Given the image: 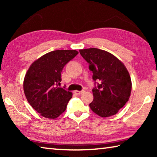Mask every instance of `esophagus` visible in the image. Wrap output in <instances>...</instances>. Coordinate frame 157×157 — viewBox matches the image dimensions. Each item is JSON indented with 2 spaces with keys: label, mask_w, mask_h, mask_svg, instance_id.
<instances>
[{
  "label": "esophagus",
  "mask_w": 157,
  "mask_h": 157,
  "mask_svg": "<svg viewBox=\"0 0 157 157\" xmlns=\"http://www.w3.org/2000/svg\"><path fill=\"white\" fill-rule=\"evenodd\" d=\"M74 93L77 95H80L82 94H83V93H84V91H75Z\"/></svg>",
  "instance_id": "1"
}]
</instances>
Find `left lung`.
Segmentation results:
<instances>
[{
	"instance_id": "8db88e82",
	"label": "left lung",
	"mask_w": 157,
	"mask_h": 157,
	"mask_svg": "<svg viewBox=\"0 0 157 157\" xmlns=\"http://www.w3.org/2000/svg\"><path fill=\"white\" fill-rule=\"evenodd\" d=\"M79 53L89 63L93 79L100 82L92 90L90 108L102 118L115 115L131 95L132 80L125 66L113 54L95 48L79 50Z\"/></svg>"
}]
</instances>
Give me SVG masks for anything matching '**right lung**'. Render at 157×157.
Listing matches in <instances>:
<instances>
[{
	"label": "right lung",
	"instance_id": "right-lung-1",
	"mask_svg": "<svg viewBox=\"0 0 157 157\" xmlns=\"http://www.w3.org/2000/svg\"><path fill=\"white\" fill-rule=\"evenodd\" d=\"M78 54L75 50H58L48 52L29 67L23 79V91L28 102L36 112L54 119L64 112L73 94L58 87L62 71Z\"/></svg>",
	"mask_w": 157,
	"mask_h": 157
}]
</instances>
